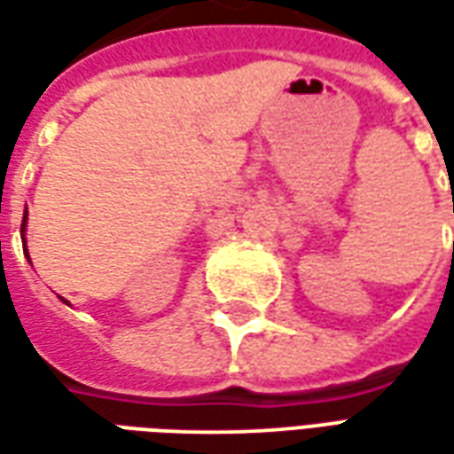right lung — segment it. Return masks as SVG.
I'll return each mask as SVG.
<instances>
[{
    "label": "right lung",
    "instance_id": "1",
    "mask_svg": "<svg viewBox=\"0 0 454 454\" xmlns=\"http://www.w3.org/2000/svg\"><path fill=\"white\" fill-rule=\"evenodd\" d=\"M24 228H26V214H24V223H21V233H24ZM24 238V236H21ZM24 246H26V240H24Z\"/></svg>",
    "mask_w": 454,
    "mask_h": 454
}]
</instances>
